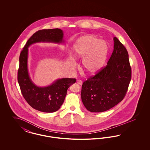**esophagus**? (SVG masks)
I'll return each instance as SVG.
<instances>
[{"label":"esophagus","mask_w":150,"mask_h":150,"mask_svg":"<svg viewBox=\"0 0 150 150\" xmlns=\"http://www.w3.org/2000/svg\"><path fill=\"white\" fill-rule=\"evenodd\" d=\"M76 82H77V83L79 84V85H80V86H81L82 85V84H83V83H82V81L81 80H80V79H78L77 80V81H76Z\"/></svg>","instance_id":"34e87169"}]
</instances>
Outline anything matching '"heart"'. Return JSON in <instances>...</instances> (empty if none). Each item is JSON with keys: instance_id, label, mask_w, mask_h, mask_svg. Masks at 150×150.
<instances>
[{"instance_id": "obj_1", "label": "heart", "mask_w": 150, "mask_h": 150, "mask_svg": "<svg viewBox=\"0 0 150 150\" xmlns=\"http://www.w3.org/2000/svg\"><path fill=\"white\" fill-rule=\"evenodd\" d=\"M108 45L93 35H85L79 39L74 47L76 59L82 60L84 71L91 75L99 71L105 62L108 54Z\"/></svg>"}]
</instances>
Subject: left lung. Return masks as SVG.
Wrapping results in <instances>:
<instances>
[{"label":"left lung","mask_w":150,"mask_h":150,"mask_svg":"<svg viewBox=\"0 0 150 150\" xmlns=\"http://www.w3.org/2000/svg\"><path fill=\"white\" fill-rule=\"evenodd\" d=\"M114 41V50L107 65L82 85V102L92 112L106 111L120 102L131 80L128 51L117 38Z\"/></svg>","instance_id":"left-lung-1"}]
</instances>
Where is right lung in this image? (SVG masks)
Listing matches in <instances>:
<instances>
[{
  "label": "right lung",
  "instance_id": "add662e5",
  "mask_svg": "<svg viewBox=\"0 0 150 150\" xmlns=\"http://www.w3.org/2000/svg\"><path fill=\"white\" fill-rule=\"evenodd\" d=\"M63 37L61 29L39 30L30 37L20 55L17 80L22 94L30 106L41 112H53L58 110L64 102L68 88L76 82V79H58L46 87L36 86L30 78L28 69V47L39 42L62 43Z\"/></svg>",
  "mask_w": 150,
  "mask_h": 150
}]
</instances>
